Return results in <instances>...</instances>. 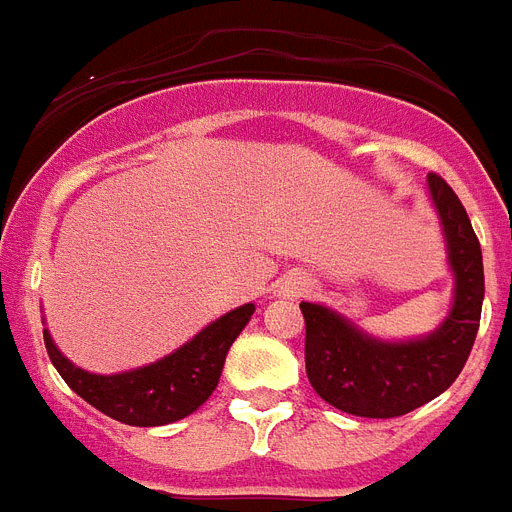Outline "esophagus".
I'll use <instances>...</instances> for the list:
<instances>
[{
    "instance_id": "obj_1",
    "label": "esophagus",
    "mask_w": 512,
    "mask_h": 512,
    "mask_svg": "<svg viewBox=\"0 0 512 512\" xmlns=\"http://www.w3.org/2000/svg\"><path fill=\"white\" fill-rule=\"evenodd\" d=\"M306 288V285H304V282H298V288L296 290H304Z\"/></svg>"
}]
</instances>
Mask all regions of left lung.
<instances>
[{"instance_id":"obj_1","label":"left lung","mask_w":512,"mask_h":512,"mask_svg":"<svg viewBox=\"0 0 512 512\" xmlns=\"http://www.w3.org/2000/svg\"><path fill=\"white\" fill-rule=\"evenodd\" d=\"M447 264L452 306L431 333L388 341L325 304L301 301L306 375L335 410L357 418H399L444 394L468 362L484 304V259L463 203L441 177H428Z\"/></svg>"}]
</instances>
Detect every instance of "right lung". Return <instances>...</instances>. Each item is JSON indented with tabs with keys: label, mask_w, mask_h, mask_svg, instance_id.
<instances>
[{
	"label": "right lung",
	"mask_w": 512,
	"mask_h": 512,
	"mask_svg": "<svg viewBox=\"0 0 512 512\" xmlns=\"http://www.w3.org/2000/svg\"><path fill=\"white\" fill-rule=\"evenodd\" d=\"M253 312L256 304L237 306L232 312L222 314L219 320L208 322L200 333L192 335L190 341L166 357L110 375L73 365L57 349L47 327H44V346L60 378L84 402L92 404L94 410L118 423L153 428V425H169L187 418L214 394L216 383L222 378L227 351L237 335L243 333V327L251 322Z\"/></svg>",
	"instance_id": "add662e5"
}]
</instances>
